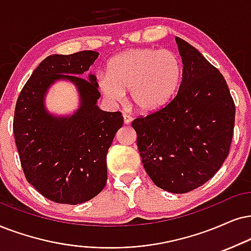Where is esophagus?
I'll return each instance as SVG.
<instances>
[{"label": "esophagus", "instance_id": "esophagus-1", "mask_svg": "<svg viewBox=\"0 0 251 251\" xmlns=\"http://www.w3.org/2000/svg\"><path fill=\"white\" fill-rule=\"evenodd\" d=\"M123 118H124V124H126V125H128L129 123L132 122V117L129 116V115H126V113H124L123 115Z\"/></svg>", "mask_w": 251, "mask_h": 251}]
</instances>
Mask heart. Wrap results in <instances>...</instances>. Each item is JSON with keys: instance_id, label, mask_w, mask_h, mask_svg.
I'll list each match as a JSON object with an SVG mask.
<instances>
[{"instance_id": "heart-1", "label": "heart", "mask_w": 251, "mask_h": 251, "mask_svg": "<svg viewBox=\"0 0 251 251\" xmlns=\"http://www.w3.org/2000/svg\"><path fill=\"white\" fill-rule=\"evenodd\" d=\"M183 75L179 56L169 50L133 49L110 60L107 74L98 76V87L111 102H120L129 90L140 112L161 110L175 97Z\"/></svg>"}]
</instances>
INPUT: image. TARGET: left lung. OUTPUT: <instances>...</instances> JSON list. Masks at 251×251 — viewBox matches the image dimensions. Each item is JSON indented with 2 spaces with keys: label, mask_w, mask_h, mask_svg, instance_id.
I'll list each match as a JSON object with an SVG mask.
<instances>
[{
  "label": "left lung",
  "mask_w": 251,
  "mask_h": 251,
  "mask_svg": "<svg viewBox=\"0 0 251 251\" xmlns=\"http://www.w3.org/2000/svg\"><path fill=\"white\" fill-rule=\"evenodd\" d=\"M183 61L177 96L163 109L133 120L145 170L158 188L192 191L211 179L229 153L235 104L223 74L176 37Z\"/></svg>",
  "instance_id": "8db88e82"
}]
</instances>
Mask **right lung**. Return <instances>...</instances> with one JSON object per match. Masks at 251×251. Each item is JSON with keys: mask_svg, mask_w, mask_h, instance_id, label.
I'll list each match as a JSON object with an SVG mask.
<instances>
[{"mask_svg": "<svg viewBox=\"0 0 251 251\" xmlns=\"http://www.w3.org/2000/svg\"><path fill=\"white\" fill-rule=\"evenodd\" d=\"M98 55L82 50L47 56L16 103L14 134L24 175L38 192L59 204H82L104 189L107 151L124 123L120 112L98 107L96 76H80ZM61 79L74 84L80 96V106L69 116H54L45 106L50 85Z\"/></svg>", "mask_w": 251, "mask_h": 251, "instance_id": "add662e5", "label": "right lung"}]
</instances>
